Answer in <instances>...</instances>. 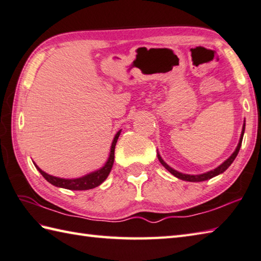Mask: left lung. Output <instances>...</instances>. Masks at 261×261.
I'll use <instances>...</instances> for the list:
<instances>
[{
	"mask_svg": "<svg viewBox=\"0 0 261 261\" xmlns=\"http://www.w3.org/2000/svg\"><path fill=\"white\" fill-rule=\"evenodd\" d=\"M244 129H246V121H244V123H243V127H242V132H241V137H240V140H239V144H238V147H237V149L234 150V152L233 154L229 156L227 160L223 163V164H221L219 165L218 167H216L215 170H213V171H209V172H207V173H203V174H199V175H190V174H183V173H180V172H177V171H175V170H173V168L171 167V166H168L166 163L162 160V157H161V155L158 154L157 152V157H158V161L161 162V164L164 166L166 170L171 173V174H173L174 176H176L177 178H181V180H183V181H189V182H201V181H206V180H209V178H212V177H214V176H216V175H218V174H221V173H223V172H225L227 168H228V166L232 164L233 163V161L236 160V157L238 156V154H239V150H240V148H241V144H242V139H243V135H244Z\"/></svg>",
	"mask_w": 261,
	"mask_h": 261,
	"instance_id": "left-lung-1",
	"label": "left lung"
}]
</instances>
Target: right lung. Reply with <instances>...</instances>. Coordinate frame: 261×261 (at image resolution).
I'll list each match as a JSON object with an SVG mask.
<instances>
[{
  "label": "right lung",
  "mask_w": 261,
  "mask_h": 261,
  "mask_svg": "<svg viewBox=\"0 0 261 261\" xmlns=\"http://www.w3.org/2000/svg\"><path fill=\"white\" fill-rule=\"evenodd\" d=\"M120 134H121V130L117 132L114 137L113 142H112V146H111L110 157H109V160H107V162L105 163V165L101 168H99V170L91 172V173H89V174H87L85 176H81L78 178L56 177L53 175H49V174H47V173H45L44 171L40 170V168L36 165L35 163L34 164H35L36 168L39 171L40 174L44 176L45 180L55 187L64 188V189H68V190H89V189H94L96 187H98L99 185H101V183L106 180V177L110 174L112 166H113V163H114L115 145H116L117 139H119Z\"/></svg>",
  "instance_id": "obj_1"
}]
</instances>
